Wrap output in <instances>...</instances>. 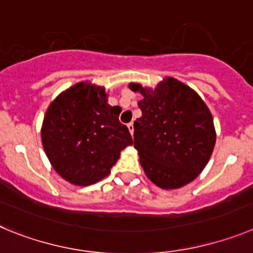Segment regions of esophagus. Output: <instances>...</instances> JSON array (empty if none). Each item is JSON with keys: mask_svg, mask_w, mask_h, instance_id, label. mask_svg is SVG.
<instances>
[{"mask_svg": "<svg viewBox=\"0 0 253 253\" xmlns=\"http://www.w3.org/2000/svg\"><path fill=\"white\" fill-rule=\"evenodd\" d=\"M127 127H128V131L131 132V135H133V122H129Z\"/></svg>", "mask_w": 253, "mask_h": 253, "instance_id": "1", "label": "esophagus"}]
</instances>
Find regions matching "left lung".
Here are the masks:
<instances>
[{
    "instance_id": "8db88e82",
    "label": "left lung",
    "mask_w": 253,
    "mask_h": 253,
    "mask_svg": "<svg viewBox=\"0 0 253 253\" xmlns=\"http://www.w3.org/2000/svg\"><path fill=\"white\" fill-rule=\"evenodd\" d=\"M143 98L133 124V145L152 183L176 189L194 180L214 149L215 131L208 107L193 89L166 78L155 90L131 84Z\"/></svg>"
}]
</instances>
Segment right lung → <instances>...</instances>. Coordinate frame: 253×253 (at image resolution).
Instances as JSON below:
<instances>
[{
  "instance_id": "add662e5",
  "label": "right lung",
  "mask_w": 253,
  "mask_h": 253,
  "mask_svg": "<svg viewBox=\"0 0 253 253\" xmlns=\"http://www.w3.org/2000/svg\"><path fill=\"white\" fill-rule=\"evenodd\" d=\"M120 107L107 103L104 88L78 83L50 104L42 129V145L65 180L90 185L110 174L120 152L132 143Z\"/></svg>"
}]
</instances>
